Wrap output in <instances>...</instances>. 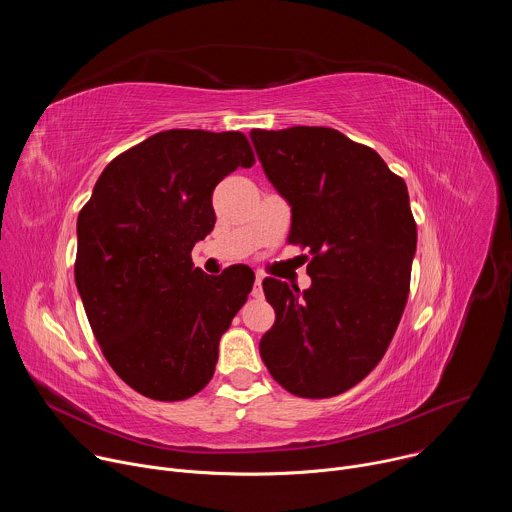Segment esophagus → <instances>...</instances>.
Here are the masks:
<instances>
[{"instance_id": "1", "label": "esophagus", "mask_w": 512, "mask_h": 512, "mask_svg": "<svg viewBox=\"0 0 512 512\" xmlns=\"http://www.w3.org/2000/svg\"><path fill=\"white\" fill-rule=\"evenodd\" d=\"M253 298H263V275L257 273L255 285H253Z\"/></svg>"}]
</instances>
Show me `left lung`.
Instances as JSON below:
<instances>
[{
	"label": "left lung",
	"instance_id": "1",
	"mask_svg": "<svg viewBox=\"0 0 512 512\" xmlns=\"http://www.w3.org/2000/svg\"><path fill=\"white\" fill-rule=\"evenodd\" d=\"M251 139L291 206L287 241L312 255L302 296L263 281L275 324L261 358L289 393L340 395L381 362L407 304L417 247L407 186L373 148L330 127L253 129Z\"/></svg>",
	"mask_w": 512,
	"mask_h": 512
}]
</instances>
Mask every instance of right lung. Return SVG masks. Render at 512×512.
Here are the masks:
<instances>
[{
	"label": "right lung",
	"mask_w": 512,
	"mask_h": 512,
	"mask_svg": "<svg viewBox=\"0 0 512 512\" xmlns=\"http://www.w3.org/2000/svg\"><path fill=\"white\" fill-rule=\"evenodd\" d=\"M253 164L241 131H160L119 154L79 212L75 281L89 324L111 369L143 397L182 401L214 375L255 275L210 277L190 251L214 227V186Z\"/></svg>",
	"instance_id": "obj_1"
}]
</instances>
